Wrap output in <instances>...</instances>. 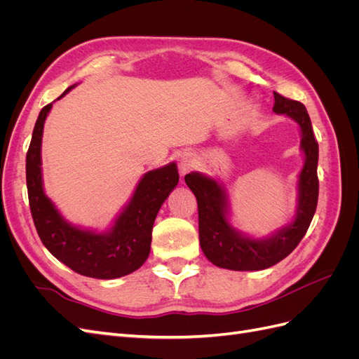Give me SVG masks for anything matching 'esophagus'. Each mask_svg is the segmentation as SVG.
I'll return each mask as SVG.
<instances>
[{
    "mask_svg": "<svg viewBox=\"0 0 359 359\" xmlns=\"http://www.w3.org/2000/svg\"><path fill=\"white\" fill-rule=\"evenodd\" d=\"M193 166V156L191 153H182L180 158V169L182 173H186L191 169Z\"/></svg>",
    "mask_w": 359,
    "mask_h": 359,
    "instance_id": "obj_1",
    "label": "esophagus"
}]
</instances>
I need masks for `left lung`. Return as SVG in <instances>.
Returning <instances> with one entry per match:
<instances>
[{
	"label": "left lung",
	"instance_id": "8db88e82",
	"mask_svg": "<svg viewBox=\"0 0 359 359\" xmlns=\"http://www.w3.org/2000/svg\"><path fill=\"white\" fill-rule=\"evenodd\" d=\"M276 114H285L301 128V149L306 160L298 180V205L292 223L273 235L255 240L238 232L229 223L227 196L215 180L202 173L186 175V184L198 199L199 241L206 259L215 266L233 271H259L278 264L289 256L306 235L316 212L319 196V145L314 137L306 106L274 93Z\"/></svg>",
	"mask_w": 359,
	"mask_h": 359
}]
</instances>
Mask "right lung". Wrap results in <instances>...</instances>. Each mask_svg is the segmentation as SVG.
I'll use <instances>...</instances> for the list:
<instances>
[{"mask_svg":"<svg viewBox=\"0 0 359 359\" xmlns=\"http://www.w3.org/2000/svg\"><path fill=\"white\" fill-rule=\"evenodd\" d=\"M50 107L52 103L40 111L27 153L28 201L40 240L60 262L81 276L109 280L133 273L149 256L157 212L180 180L177 165L169 163L147 172L139 181L133 198L107 232L97 233L76 227L64 220L43 190L41 136Z\"/></svg>","mask_w":359,"mask_h":359,"instance_id":"add662e5","label":"right lung"}]
</instances>
